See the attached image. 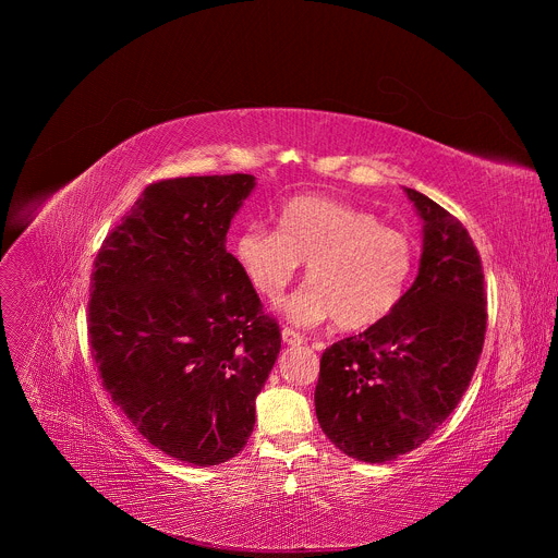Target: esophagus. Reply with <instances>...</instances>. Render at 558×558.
Segmentation results:
<instances>
[{
	"mask_svg": "<svg viewBox=\"0 0 558 558\" xmlns=\"http://www.w3.org/2000/svg\"><path fill=\"white\" fill-rule=\"evenodd\" d=\"M282 342H284L287 347H300V344L304 342V338H302L298 331L284 327V329H282Z\"/></svg>",
	"mask_w": 558,
	"mask_h": 558,
	"instance_id": "obj_1",
	"label": "esophagus"
}]
</instances>
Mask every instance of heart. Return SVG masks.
<instances>
[{"label":"heart","mask_w":558,"mask_h":558,"mask_svg":"<svg viewBox=\"0 0 558 558\" xmlns=\"http://www.w3.org/2000/svg\"><path fill=\"white\" fill-rule=\"evenodd\" d=\"M233 250L252 287L269 302L306 263L308 284L282 306L300 327L331 317L340 329L373 327L400 304L415 271V245L407 233L327 196L291 198L276 229L250 225Z\"/></svg>","instance_id":"heart-1"}]
</instances>
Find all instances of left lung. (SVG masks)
<instances>
[{"label":"left lung","mask_w":558,"mask_h":558,"mask_svg":"<svg viewBox=\"0 0 558 558\" xmlns=\"http://www.w3.org/2000/svg\"><path fill=\"white\" fill-rule=\"evenodd\" d=\"M404 192L424 222L417 278L384 320L323 353L315 386L320 428L366 463L415 450L446 422L488 320L484 267L465 227L422 192Z\"/></svg>","instance_id":"8db88e82"}]
</instances>
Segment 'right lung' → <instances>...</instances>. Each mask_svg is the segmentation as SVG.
I'll return each instance as SVG.
<instances>
[{
    "instance_id": "right-lung-1",
    "label": "right lung",
    "mask_w": 558,
    "mask_h": 558,
    "mask_svg": "<svg viewBox=\"0 0 558 558\" xmlns=\"http://www.w3.org/2000/svg\"><path fill=\"white\" fill-rule=\"evenodd\" d=\"M254 187L252 174L151 183L95 260L88 333L104 388L151 446L192 465L245 448L280 353L225 247Z\"/></svg>"
}]
</instances>
